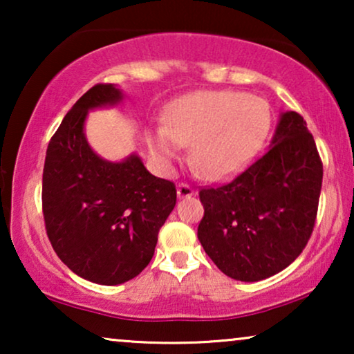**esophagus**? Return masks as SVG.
<instances>
[{"instance_id": "34e87169", "label": "esophagus", "mask_w": 354, "mask_h": 354, "mask_svg": "<svg viewBox=\"0 0 354 354\" xmlns=\"http://www.w3.org/2000/svg\"><path fill=\"white\" fill-rule=\"evenodd\" d=\"M177 195H178V198H190V196L195 195V190H193V188L188 185V183L182 182V183H178V185H177Z\"/></svg>"}]
</instances>
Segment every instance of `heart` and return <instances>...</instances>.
<instances>
[{
  "instance_id": "b5f03b06",
  "label": "heart",
  "mask_w": 354,
  "mask_h": 354,
  "mask_svg": "<svg viewBox=\"0 0 354 354\" xmlns=\"http://www.w3.org/2000/svg\"><path fill=\"white\" fill-rule=\"evenodd\" d=\"M269 124L268 104L240 91H200L174 101L164 127L148 137L158 158L176 159L192 145V164L207 178H224L245 166Z\"/></svg>"
}]
</instances>
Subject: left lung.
<instances>
[{
  "mask_svg": "<svg viewBox=\"0 0 354 354\" xmlns=\"http://www.w3.org/2000/svg\"><path fill=\"white\" fill-rule=\"evenodd\" d=\"M322 161L304 119L280 115L270 147L232 180L200 190L198 240L217 268L241 282L280 272L313 234Z\"/></svg>",
  "mask_w": 354,
  "mask_h": 354,
  "instance_id": "left-lung-1",
  "label": "left lung"
}]
</instances>
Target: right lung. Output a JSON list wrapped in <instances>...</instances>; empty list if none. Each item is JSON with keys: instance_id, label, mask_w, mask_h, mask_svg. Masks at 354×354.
Listing matches in <instances>:
<instances>
[{"instance_id": "right-lung-1", "label": "right lung", "mask_w": 354, "mask_h": 354, "mask_svg": "<svg viewBox=\"0 0 354 354\" xmlns=\"http://www.w3.org/2000/svg\"><path fill=\"white\" fill-rule=\"evenodd\" d=\"M120 100L113 84H96L80 96L51 137L43 167L41 206L53 250L72 272L101 285L124 283L147 268L177 201L174 182L149 174L137 154L109 162L86 143L88 109Z\"/></svg>"}]
</instances>
